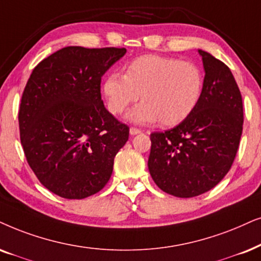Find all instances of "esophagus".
I'll list each match as a JSON object with an SVG mask.
<instances>
[{
    "mask_svg": "<svg viewBox=\"0 0 261 261\" xmlns=\"http://www.w3.org/2000/svg\"><path fill=\"white\" fill-rule=\"evenodd\" d=\"M129 133H130V135H137V134H139V133H141V130L138 129V128L130 127V128H129Z\"/></svg>",
    "mask_w": 261,
    "mask_h": 261,
    "instance_id": "34e87169",
    "label": "esophagus"
}]
</instances>
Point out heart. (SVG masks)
Wrapping results in <instances>:
<instances>
[{
    "label": "heart",
    "instance_id": "1",
    "mask_svg": "<svg viewBox=\"0 0 261 261\" xmlns=\"http://www.w3.org/2000/svg\"><path fill=\"white\" fill-rule=\"evenodd\" d=\"M204 86L200 67L192 61L145 55L128 64L126 73L106 77L103 92L110 113L122 114L141 97L140 104L127 114L130 122L175 126L198 106Z\"/></svg>",
    "mask_w": 261,
    "mask_h": 261
}]
</instances>
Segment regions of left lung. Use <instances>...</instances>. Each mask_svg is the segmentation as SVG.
I'll use <instances>...</instances> for the list:
<instances>
[{"label": "left lung", "mask_w": 261, "mask_h": 261, "mask_svg": "<svg viewBox=\"0 0 261 261\" xmlns=\"http://www.w3.org/2000/svg\"><path fill=\"white\" fill-rule=\"evenodd\" d=\"M205 77L198 106L177 126L151 134L148 170L162 191L193 198L217 186L238 152L242 97L229 67L198 50Z\"/></svg>", "instance_id": "1"}]
</instances>
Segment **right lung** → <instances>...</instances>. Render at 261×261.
Segmentation results:
<instances>
[{"mask_svg":"<svg viewBox=\"0 0 261 261\" xmlns=\"http://www.w3.org/2000/svg\"><path fill=\"white\" fill-rule=\"evenodd\" d=\"M127 50L66 46L39 62L19 109L27 163L61 198L84 199L104 188L129 128L106 109L101 76Z\"/></svg>","mask_w":261,"mask_h":261,"instance_id":"1","label":"right lung"}]
</instances>
